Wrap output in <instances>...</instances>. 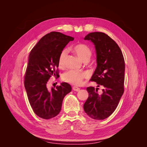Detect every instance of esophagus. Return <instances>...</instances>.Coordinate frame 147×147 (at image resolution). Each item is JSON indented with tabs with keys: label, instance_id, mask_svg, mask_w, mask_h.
Wrapping results in <instances>:
<instances>
[{
	"label": "esophagus",
	"instance_id": "obj_1",
	"mask_svg": "<svg viewBox=\"0 0 147 147\" xmlns=\"http://www.w3.org/2000/svg\"><path fill=\"white\" fill-rule=\"evenodd\" d=\"M72 89H73V90L75 91H80V88H78L77 86H74Z\"/></svg>",
	"mask_w": 147,
	"mask_h": 147
}]
</instances>
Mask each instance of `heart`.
Instances as JSON below:
<instances>
[{"label": "heart", "instance_id": "1", "mask_svg": "<svg viewBox=\"0 0 147 147\" xmlns=\"http://www.w3.org/2000/svg\"><path fill=\"white\" fill-rule=\"evenodd\" d=\"M73 51L82 61H89L92 55L91 49L85 44L79 43L73 47ZM67 54V51L64 49L60 53L58 59V65L59 67H63ZM88 77V74L82 71L70 70L63 75V80L70 84L75 86H80L83 83V79Z\"/></svg>", "mask_w": 147, "mask_h": 147}]
</instances>
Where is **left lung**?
Instances as JSON below:
<instances>
[{"label": "left lung", "instance_id": "left-lung-1", "mask_svg": "<svg viewBox=\"0 0 147 147\" xmlns=\"http://www.w3.org/2000/svg\"><path fill=\"white\" fill-rule=\"evenodd\" d=\"M94 44L97 67L91 78L104 88L99 94V88L88 87V98L83 105L84 112L94 119H104L117 109L124 92L125 64L117 43L103 32L88 34L84 38Z\"/></svg>", "mask_w": 147, "mask_h": 147}]
</instances>
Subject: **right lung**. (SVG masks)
I'll return each mask as SVG.
<instances>
[{
	"label": "right lung",
	"mask_w": 147,
	"mask_h": 147,
	"mask_svg": "<svg viewBox=\"0 0 147 147\" xmlns=\"http://www.w3.org/2000/svg\"><path fill=\"white\" fill-rule=\"evenodd\" d=\"M74 38L58 32L43 36L31 50L24 76V87L30 105L38 117L48 119L57 116L64 97L72 90L65 82L56 89L47 88L51 76H59L58 59L61 52Z\"/></svg>",
	"instance_id": "right-lung-1"
}]
</instances>
